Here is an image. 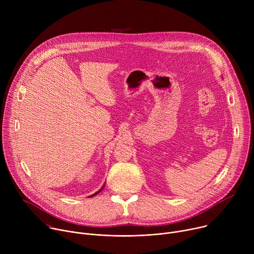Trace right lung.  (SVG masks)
Wrapping results in <instances>:
<instances>
[{"instance_id":"add662e5","label":"right lung","mask_w":254,"mask_h":254,"mask_svg":"<svg viewBox=\"0 0 254 254\" xmlns=\"http://www.w3.org/2000/svg\"><path fill=\"white\" fill-rule=\"evenodd\" d=\"M101 189H102V188H101ZM101 189H100V190H99V191H98V192H96V193H95V194H93V195H92V196H95V195H96V194H98V193H99V192H100V191H101Z\"/></svg>"}]
</instances>
